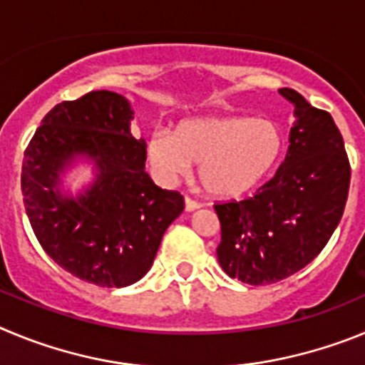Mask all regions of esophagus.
Instances as JSON below:
<instances>
[{
    "label": "esophagus",
    "instance_id": "esophagus-1",
    "mask_svg": "<svg viewBox=\"0 0 365 365\" xmlns=\"http://www.w3.org/2000/svg\"><path fill=\"white\" fill-rule=\"evenodd\" d=\"M199 208H201V202L193 201V199H190V197L185 199V210H186V212L199 210Z\"/></svg>",
    "mask_w": 365,
    "mask_h": 365
}]
</instances>
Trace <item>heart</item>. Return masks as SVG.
<instances>
[{
  "instance_id": "b5f03b06",
  "label": "heart",
  "mask_w": 365,
  "mask_h": 365,
  "mask_svg": "<svg viewBox=\"0 0 365 365\" xmlns=\"http://www.w3.org/2000/svg\"><path fill=\"white\" fill-rule=\"evenodd\" d=\"M283 131L269 118H185L173 133L155 131L146 157L164 182L185 177L192 164L205 192L217 199L241 197L272 172L283 153Z\"/></svg>"
}]
</instances>
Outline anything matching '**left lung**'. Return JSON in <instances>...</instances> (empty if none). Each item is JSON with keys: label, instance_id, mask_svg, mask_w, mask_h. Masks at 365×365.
<instances>
[{"label": "left lung", "instance_id": "8db88e82", "mask_svg": "<svg viewBox=\"0 0 365 365\" xmlns=\"http://www.w3.org/2000/svg\"><path fill=\"white\" fill-rule=\"evenodd\" d=\"M279 93L294 104L296 118L285 160L254 197L214 206L219 265L248 285L276 283L311 263L338 227L349 193V159L333 117L294 89Z\"/></svg>", "mask_w": 365, "mask_h": 365}]
</instances>
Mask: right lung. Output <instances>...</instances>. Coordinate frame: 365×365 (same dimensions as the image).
<instances>
[{
	"mask_svg": "<svg viewBox=\"0 0 365 365\" xmlns=\"http://www.w3.org/2000/svg\"><path fill=\"white\" fill-rule=\"evenodd\" d=\"M130 100L91 91L54 106L25 150L21 193L43 250L63 270L98 287H128L151 269L166 228L185 210L182 195L144 170L146 143L131 135ZM78 162L91 183L65 190Z\"/></svg>",
	"mask_w": 365,
	"mask_h": 365,
	"instance_id": "obj_1",
	"label": "right lung"
}]
</instances>
